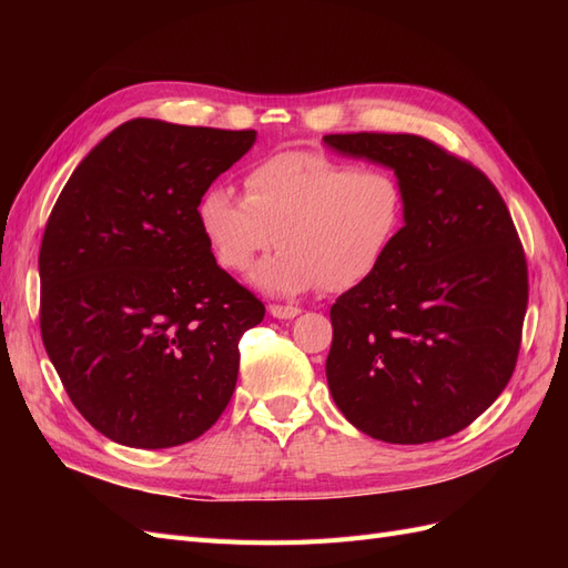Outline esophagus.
<instances>
[{"instance_id":"1","label":"esophagus","mask_w":568,"mask_h":568,"mask_svg":"<svg viewBox=\"0 0 568 568\" xmlns=\"http://www.w3.org/2000/svg\"><path fill=\"white\" fill-rule=\"evenodd\" d=\"M270 315L277 320H294L301 315V307L296 305H270Z\"/></svg>"}]
</instances>
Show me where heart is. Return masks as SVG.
I'll use <instances>...</instances> for the list:
<instances>
[{"label": "heart", "instance_id": "1", "mask_svg": "<svg viewBox=\"0 0 568 568\" xmlns=\"http://www.w3.org/2000/svg\"><path fill=\"white\" fill-rule=\"evenodd\" d=\"M246 196L209 186L196 220L215 261L246 272L277 239L251 282L270 296H298L315 286L348 291L382 267L403 227V186L388 170L353 168L315 151H284L255 163Z\"/></svg>", "mask_w": 568, "mask_h": 568}]
</instances>
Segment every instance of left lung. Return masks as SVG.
Returning a JSON list of instances; mask_svg holds the SVG:
<instances>
[{
    "label": "left lung",
    "mask_w": 568,
    "mask_h": 568,
    "mask_svg": "<svg viewBox=\"0 0 568 568\" xmlns=\"http://www.w3.org/2000/svg\"><path fill=\"white\" fill-rule=\"evenodd\" d=\"M390 168L405 225L369 280L332 305L326 382L359 432L400 445L448 438L495 403L521 346L526 257L493 182L417 134H326Z\"/></svg>",
    "instance_id": "8db88e82"
}]
</instances>
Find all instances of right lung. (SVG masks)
I'll use <instances>...</instances> for the list:
<instances>
[{
  "label": "right lung",
  "instance_id": "1",
  "mask_svg": "<svg viewBox=\"0 0 568 568\" xmlns=\"http://www.w3.org/2000/svg\"><path fill=\"white\" fill-rule=\"evenodd\" d=\"M255 130L134 118L73 170L40 248V329L80 415L128 448H173L225 412L265 305L215 263L196 203Z\"/></svg>",
  "mask_w": 568,
  "mask_h": 568
}]
</instances>
